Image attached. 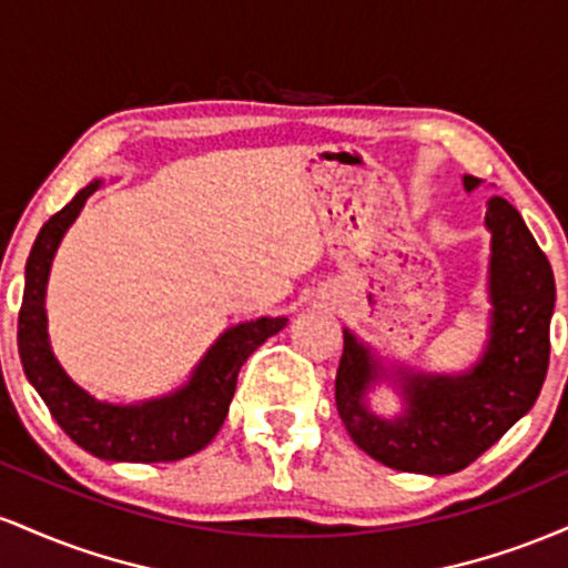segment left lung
I'll return each mask as SVG.
<instances>
[{
    "label": "left lung",
    "instance_id": "1",
    "mask_svg": "<svg viewBox=\"0 0 568 568\" xmlns=\"http://www.w3.org/2000/svg\"><path fill=\"white\" fill-rule=\"evenodd\" d=\"M478 184L480 179L465 175L467 192ZM486 230L491 232V325L484 355L470 371L446 376L397 368L403 414L384 419L366 403L384 368L366 344L344 331L336 371L338 416L357 448L393 470H465L534 406L545 384L556 306L550 262L505 197L488 200Z\"/></svg>",
    "mask_w": 568,
    "mask_h": 568
}]
</instances>
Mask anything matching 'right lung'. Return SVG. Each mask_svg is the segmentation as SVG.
Masks as SVG:
<instances>
[{"label":"right lung","mask_w":568,"mask_h":568,"mask_svg":"<svg viewBox=\"0 0 568 568\" xmlns=\"http://www.w3.org/2000/svg\"><path fill=\"white\" fill-rule=\"evenodd\" d=\"M101 184V179L90 181L67 207L50 216L29 253L21 315H18V352H21L26 379L34 384L63 433L98 459L141 462V465L184 459L216 438L230 410L243 363L266 338L283 331L288 321L258 317L224 331L192 371L189 382L171 395L152 397L133 406H114V403L95 400L93 395L77 387L50 347L44 291L63 234Z\"/></svg>","instance_id":"add662e5"}]
</instances>
